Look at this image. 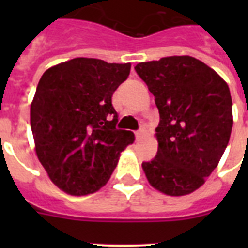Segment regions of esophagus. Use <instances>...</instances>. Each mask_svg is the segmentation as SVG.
<instances>
[{"instance_id":"obj_1","label":"esophagus","mask_w":248,"mask_h":248,"mask_svg":"<svg viewBox=\"0 0 248 248\" xmlns=\"http://www.w3.org/2000/svg\"><path fill=\"white\" fill-rule=\"evenodd\" d=\"M145 132H147V127H145V124H141L139 130H138V131L135 132V134H136V139H141V138H143V136L145 135Z\"/></svg>"}]
</instances>
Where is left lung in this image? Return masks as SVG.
Listing matches in <instances>:
<instances>
[{"mask_svg": "<svg viewBox=\"0 0 248 248\" xmlns=\"http://www.w3.org/2000/svg\"><path fill=\"white\" fill-rule=\"evenodd\" d=\"M135 71L155 95L158 152L143 162L149 184L180 197L202 186L219 165L233 127L228 83L193 56H166Z\"/></svg>", "mask_w": 248, "mask_h": 248, "instance_id": "8db88e82", "label": "left lung"}]
</instances>
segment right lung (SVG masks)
<instances>
[{"label": "right lung", "instance_id": "1", "mask_svg": "<svg viewBox=\"0 0 248 248\" xmlns=\"http://www.w3.org/2000/svg\"><path fill=\"white\" fill-rule=\"evenodd\" d=\"M131 64L76 58L48 68L31 104L34 149L50 180L71 196L108 183L134 132L117 130L113 93Z\"/></svg>", "mask_w": 248, "mask_h": 248}]
</instances>
